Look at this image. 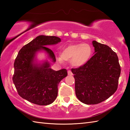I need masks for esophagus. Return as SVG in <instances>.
Wrapping results in <instances>:
<instances>
[{
  "instance_id": "obj_1",
  "label": "esophagus",
  "mask_w": 130,
  "mask_h": 130,
  "mask_svg": "<svg viewBox=\"0 0 130 130\" xmlns=\"http://www.w3.org/2000/svg\"><path fill=\"white\" fill-rule=\"evenodd\" d=\"M68 75H73V73L71 72V70H68Z\"/></svg>"
}]
</instances>
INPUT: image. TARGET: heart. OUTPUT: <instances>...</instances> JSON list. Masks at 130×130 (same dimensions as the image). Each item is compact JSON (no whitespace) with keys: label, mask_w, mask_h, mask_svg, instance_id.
I'll return each mask as SVG.
<instances>
[{"label":"heart","mask_w":130,"mask_h":130,"mask_svg":"<svg viewBox=\"0 0 130 130\" xmlns=\"http://www.w3.org/2000/svg\"><path fill=\"white\" fill-rule=\"evenodd\" d=\"M92 55V48L87 43L74 44L63 48L59 60L69 61L75 67H79L86 63Z\"/></svg>","instance_id":"obj_1"}]
</instances>
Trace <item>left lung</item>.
Wrapping results in <instances>:
<instances>
[{
  "mask_svg": "<svg viewBox=\"0 0 130 130\" xmlns=\"http://www.w3.org/2000/svg\"><path fill=\"white\" fill-rule=\"evenodd\" d=\"M94 55L84 65L71 69L77 98L86 104H96L117 90L121 67L117 55L107 45L93 41Z\"/></svg>",
  "mask_w": 130,
  "mask_h": 130,
  "instance_id": "8db88e82",
  "label": "left lung"
}]
</instances>
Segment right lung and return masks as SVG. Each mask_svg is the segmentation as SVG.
<instances>
[{"instance_id":"right-lung-1","label":"right lung","mask_w":130,"mask_h":130,"mask_svg":"<svg viewBox=\"0 0 130 130\" xmlns=\"http://www.w3.org/2000/svg\"><path fill=\"white\" fill-rule=\"evenodd\" d=\"M61 41L56 36H39L22 47L16 57L13 82L18 94L32 103L46 106L52 103L57 96L58 85L67 76L65 69L55 71L50 68V63L34 65L35 53L40 50L46 51L53 60L55 55L50 48L45 46L54 45Z\"/></svg>"}]
</instances>
